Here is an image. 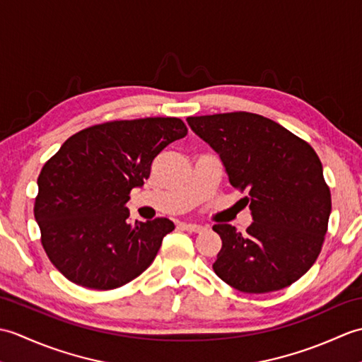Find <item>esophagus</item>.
I'll return each mask as SVG.
<instances>
[{"label": "esophagus", "mask_w": 362, "mask_h": 362, "mask_svg": "<svg viewBox=\"0 0 362 362\" xmlns=\"http://www.w3.org/2000/svg\"><path fill=\"white\" fill-rule=\"evenodd\" d=\"M183 230H187L189 233H201L204 232V227L202 226H197V224H182Z\"/></svg>", "instance_id": "esophagus-1"}]
</instances>
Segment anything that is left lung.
<instances>
[{
  "label": "left lung",
  "mask_w": 362,
  "mask_h": 362,
  "mask_svg": "<svg viewBox=\"0 0 362 362\" xmlns=\"http://www.w3.org/2000/svg\"><path fill=\"white\" fill-rule=\"evenodd\" d=\"M219 153L232 187L247 193L253 222L245 233L213 227L222 249L213 271L230 286L264 294L297 281L316 263L328 230L332 193L310 143L249 112L187 118Z\"/></svg>",
  "instance_id": "1"
}]
</instances>
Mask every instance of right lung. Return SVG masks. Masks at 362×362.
Returning <instances> with one entry per match:
<instances>
[{
    "instance_id": "add662e5",
    "label": "right lung",
    "mask_w": 362,
    "mask_h": 362,
    "mask_svg": "<svg viewBox=\"0 0 362 362\" xmlns=\"http://www.w3.org/2000/svg\"><path fill=\"white\" fill-rule=\"evenodd\" d=\"M188 134L179 118L109 121L71 135L38 175L34 216L60 274L79 286L109 291L141 275L173 221L129 222L127 201L149 179L152 161Z\"/></svg>"
}]
</instances>
